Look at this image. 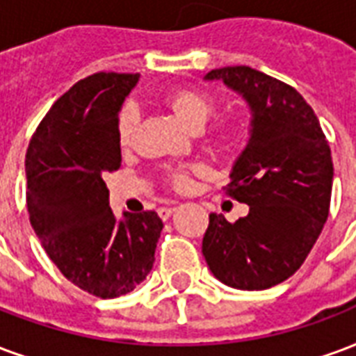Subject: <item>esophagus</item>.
I'll list each match as a JSON object with an SVG mask.
<instances>
[{
    "label": "esophagus",
    "mask_w": 356,
    "mask_h": 356,
    "mask_svg": "<svg viewBox=\"0 0 356 356\" xmlns=\"http://www.w3.org/2000/svg\"><path fill=\"white\" fill-rule=\"evenodd\" d=\"M175 211V207H170V205H164V207H160L158 209V215H160V218H170L171 217V213Z\"/></svg>",
    "instance_id": "1"
}]
</instances>
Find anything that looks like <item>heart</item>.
Wrapping results in <instances>:
<instances>
[{"label": "heart", "instance_id": "obj_1", "mask_svg": "<svg viewBox=\"0 0 356 356\" xmlns=\"http://www.w3.org/2000/svg\"><path fill=\"white\" fill-rule=\"evenodd\" d=\"M165 107L170 109L175 117L186 124L191 130H200L209 120L217 104L207 92L198 90V88H175V90L168 92L164 96ZM139 126V113L131 107L126 105L120 109L117 117V138L118 143L122 147L134 141L136 131ZM191 171L200 173L202 168L200 165H188V168H171L165 173V179L173 188L177 191H186L191 186Z\"/></svg>", "mask_w": 356, "mask_h": 356}]
</instances>
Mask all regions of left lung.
<instances>
[{"mask_svg": "<svg viewBox=\"0 0 356 356\" xmlns=\"http://www.w3.org/2000/svg\"><path fill=\"white\" fill-rule=\"evenodd\" d=\"M252 111L251 138L234 164L226 196L249 205L228 222L209 215L202 252L213 275L241 291L283 283L323 232L332 196L330 147L312 105L291 84L249 65L211 70Z\"/></svg>", "mask_w": 356, "mask_h": 356, "instance_id": "left-lung-1", "label": "left lung"}]
</instances>
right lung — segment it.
Returning <instances> with one entry per match:
<instances>
[{"label": "right lung", "instance_id": "obj_1", "mask_svg": "<svg viewBox=\"0 0 356 356\" xmlns=\"http://www.w3.org/2000/svg\"><path fill=\"white\" fill-rule=\"evenodd\" d=\"M139 73L99 71L54 102L26 152L28 213L41 245L67 281L97 298H118L154 264L156 211L117 220L104 177L120 168L118 109Z\"/></svg>", "mask_w": 356, "mask_h": 356}]
</instances>
